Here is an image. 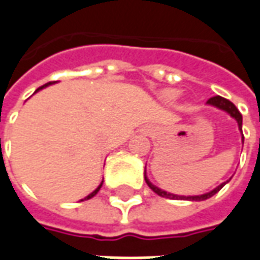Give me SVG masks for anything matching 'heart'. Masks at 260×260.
<instances>
[{
    "mask_svg": "<svg viewBox=\"0 0 260 260\" xmlns=\"http://www.w3.org/2000/svg\"><path fill=\"white\" fill-rule=\"evenodd\" d=\"M180 94H181V92L177 90V89H166V90L161 92V98H162V100L168 102V103H173V102H175L180 98Z\"/></svg>",
    "mask_w": 260,
    "mask_h": 260,
    "instance_id": "heart-1",
    "label": "heart"
}]
</instances>
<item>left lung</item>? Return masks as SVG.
I'll list each match as a JSON object with an SVG mask.
<instances>
[{"instance_id":"obj_1","label":"left lung","mask_w":260,"mask_h":260,"mask_svg":"<svg viewBox=\"0 0 260 260\" xmlns=\"http://www.w3.org/2000/svg\"><path fill=\"white\" fill-rule=\"evenodd\" d=\"M207 105L209 106H214L216 109H219V110H223V112H226L232 117V119L236 120V123H238V128H239V132L242 133V114L239 113V110L236 109L235 105L232 103V102H229V100L223 99L221 96H215V98H211V99L207 102ZM242 141H243V134H242ZM144 180L147 182V185L151 189H153L154 192L157 195H160V197H164V198H170V200H184V201H205V200H208L211 198L212 195H215L221 188L226 184V182H222V184H219L218 187L214 188L212 191H209V192H205V194L201 195H175L171 194V192H167V191H164V189H161L157 185H154L153 182L150 181L147 178V174H146V170H144Z\"/></svg>"}]
</instances>
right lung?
I'll list each match as a JSON object with an SVG mask.
<instances>
[{"mask_svg": "<svg viewBox=\"0 0 260 260\" xmlns=\"http://www.w3.org/2000/svg\"><path fill=\"white\" fill-rule=\"evenodd\" d=\"M53 83H55V82H53ZM49 85H52V82H49V83H46V85H44V86H41V87H39V89H38V90H41V89H44V87H46V86H49ZM37 90V92H38ZM35 92V93H37ZM102 185H103V181L100 182V185L98 188H96V189H94V191H93V192H90V194L87 195V197H85V198H83V200H80V201H85V200H90V198H93V197H94V195L98 194V192H99V189L100 188H102Z\"/></svg>", "mask_w": 260, "mask_h": 260, "instance_id": "right-lung-1", "label": "right lung"}]
</instances>
